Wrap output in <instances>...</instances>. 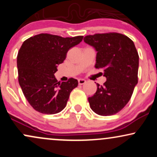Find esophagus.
Wrapping results in <instances>:
<instances>
[{
	"label": "esophagus",
	"mask_w": 157,
	"mask_h": 157,
	"mask_svg": "<svg viewBox=\"0 0 157 157\" xmlns=\"http://www.w3.org/2000/svg\"><path fill=\"white\" fill-rule=\"evenodd\" d=\"M86 80H84V79H79L78 80V83L79 85H83L84 83H86Z\"/></svg>",
	"instance_id": "obj_1"
}]
</instances>
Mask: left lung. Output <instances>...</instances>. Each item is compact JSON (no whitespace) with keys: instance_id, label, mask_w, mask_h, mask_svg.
Wrapping results in <instances>:
<instances>
[{"instance_id":"left-lung-1","label":"left lung","mask_w":157,"mask_h":157,"mask_svg":"<svg viewBox=\"0 0 157 157\" xmlns=\"http://www.w3.org/2000/svg\"><path fill=\"white\" fill-rule=\"evenodd\" d=\"M83 40L97 52L94 66L103 70L106 78L89 97L90 107L101 116L117 113L130 100L138 82L139 55L134 42L119 33L88 35Z\"/></svg>"}]
</instances>
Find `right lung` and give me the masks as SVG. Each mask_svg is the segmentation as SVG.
<instances>
[{
	"label": "right lung",
	"mask_w": 157,
	"mask_h": 157,
	"mask_svg": "<svg viewBox=\"0 0 157 157\" xmlns=\"http://www.w3.org/2000/svg\"><path fill=\"white\" fill-rule=\"evenodd\" d=\"M82 37L40 34L23 42L17 57L18 81L25 97L37 111L55 114L66 107L78 81L70 78L68 82H57L55 73L69 48L80 44Z\"/></svg>",
	"instance_id": "add662e5"
}]
</instances>
